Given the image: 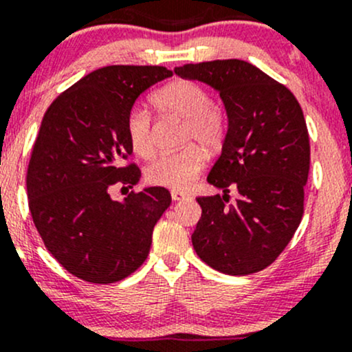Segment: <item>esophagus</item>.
<instances>
[{
  "instance_id": "obj_1",
  "label": "esophagus",
  "mask_w": 352,
  "mask_h": 352,
  "mask_svg": "<svg viewBox=\"0 0 352 352\" xmlns=\"http://www.w3.org/2000/svg\"><path fill=\"white\" fill-rule=\"evenodd\" d=\"M171 198H173V201H181V199H186L188 195H186V192H183V191L173 190L171 191Z\"/></svg>"
}]
</instances>
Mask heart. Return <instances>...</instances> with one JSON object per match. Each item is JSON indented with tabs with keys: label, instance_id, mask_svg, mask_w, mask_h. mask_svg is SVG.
Returning <instances> with one entry per match:
<instances>
[{
	"label": "heart",
	"instance_id": "1",
	"mask_svg": "<svg viewBox=\"0 0 352 352\" xmlns=\"http://www.w3.org/2000/svg\"><path fill=\"white\" fill-rule=\"evenodd\" d=\"M153 104L161 116L184 120V149L164 154L151 162L146 179L151 184L171 190H186L201 173L206 162V149L217 151L225 142L228 120L221 107L211 102L205 87L191 80H175L154 92ZM127 138L132 149L141 157H153L156 153L153 117L149 111L135 105L126 119Z\"/></svg>",
	"mask_w": 352,
	"mask_h": 352
}]
</instances>
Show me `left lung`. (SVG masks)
Returning a JSON list of instances; mask_svg holds the SVG:
<instances>
[{"mask_svg":"<svg viewBox=\"0 0 352 352\" xmlns=\"http://www.w3.org/2000/svg\"><path fill=\"white\" fill-rule=\"evenodd\" d=\"M175 74L220 92L228 116L221 156L208 183L223 195L198 196L191 241L203 262L226 275H250L275 262L304 214L311 144L294 94L243 60L186 63ZM239 198L229 201V186Z\"/></svg>","mask_w":352,"mask_h":352,"instance_id":"obj_1","label":"left lung"}]
</instances>
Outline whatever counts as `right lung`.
I'll return each mask as SVG.
<instances>
[{
  "label": "right lung",
  "mask_w": 352,
  "mask_h": 352,
  "mask_svg": "<svg viewBox=\"0 0 352 352\" xmlns=\"http://www.w3.org/2000/svg\"><path fill=\"white\" fill-rule=\"evenodd\" d=\"M166 67L111 65L90 72L45 112L26 173L28 206L47 250L75 277L114 283L149 255L153 230L171 205L166 188L131 191L124 201L112 184L132 188L138 166L126 119L135 99L171 77Z\"/></svg>",
  "instance_id": "1"
}]
</instances>
